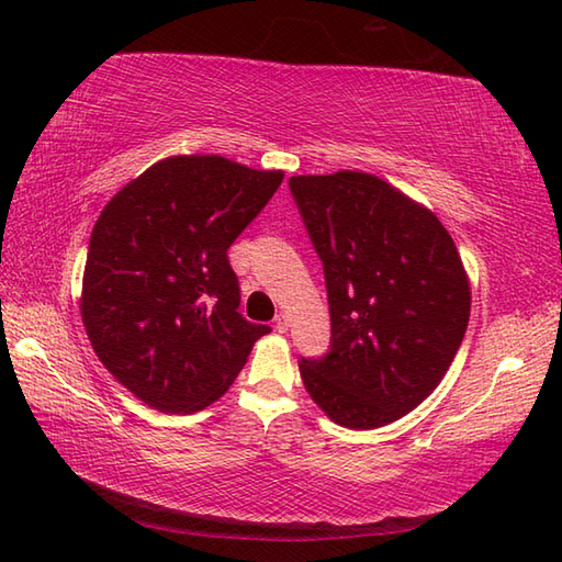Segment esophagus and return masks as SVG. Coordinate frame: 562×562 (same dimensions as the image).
<instances>
[{
  "mask_svg": "<svg viewBox=\"0 0 562 562\" xmlns=\"http://www.w3.org/2000/svg\"><path fill=\"white\" fill-rule=\"evenodd\" d=\"M290 328V316L288 314H278L274 316V330L278 333H288Z\"/></svg>",
  "mask_w": 562,
  "mask_h": 562,
  "instance_id": "esophagus-1",
  "label": "esophagus"
}]
</instances>
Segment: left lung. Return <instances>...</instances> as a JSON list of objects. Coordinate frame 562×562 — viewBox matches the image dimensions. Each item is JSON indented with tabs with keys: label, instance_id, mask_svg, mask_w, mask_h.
<instances>
[{
	"label": "left lung",
	"instance_id": "1",
	"mask_svg": "<svg viewBox=\"0 0 562 562\" xmlns=\"http://www.w3.org/2000/svg\"><path fill=\"white\" fill-rule=\"evenodd\" d=\"M290 193L324 262L330 345L302 381L338 425L374 429L423 403L463 340L471 290L449 232L376 176H294Z\"/></svg>",
	"mask_w": 562,
	"mask_h": 562
}]
</instances>
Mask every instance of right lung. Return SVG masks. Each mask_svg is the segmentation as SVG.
<instances>
[{
	"mask_svg": "<svg viewBox=\"0 0 562 562\" xmlns=\"http://www.w3.org/2000/svg\"><path fill=\"white\" fill-rule=\"evenodd\" d=\"M229 159L171 157L127 183L93 226L81 318L105 369L161 413L234 384L270 326L238 314L226 250L282 183Z\"/></svg>",
	"mask_w": 562,
	"mask_h": 562,
	"instance_id": "1",
	"label": "right lung"
}]
</instances>
